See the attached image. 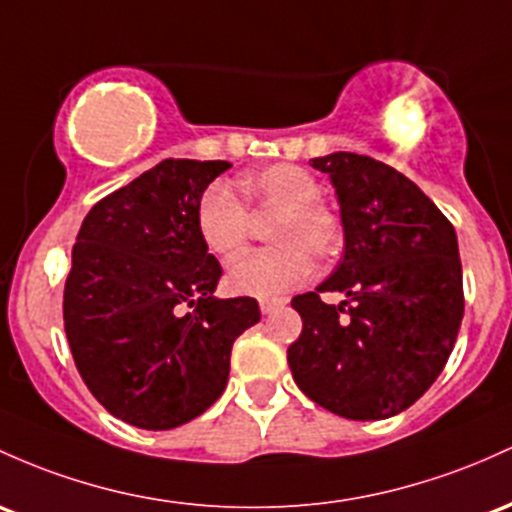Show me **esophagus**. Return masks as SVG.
Listing matches in <instances>:
<instances>
[{
  "label": "esophagus",
  "instance_id": "1",
  "mask_svg": "<svg viewBox=\"0 0 512 512\" xmlns=\"http://www.w3.org/2000/svg\"><path fill=\"white\" fill-rule=\"evenodd\" d=\"M284 303H286V299H260V311L267 316V313H272L274 308L284 306Z\"/></svg>",
  "mask_w": 512,
  "mask_h": 512
}]
</instances>
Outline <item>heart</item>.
<instances>
[{
  "instance_id": "obj_1",
  "label": "heart",
  "mask_w": 512,
  "mask_h": 512,
  "mask_svg": "<svg viewBox=\"0 0 512 512\" xmlns=\"http://www.w3.org/2000/svg\"><path fill=\"white\" fill-rule=\"evenodd\" d=\"M234 199L213 184L196 204V233L218 260H235L252 233L250 214L274 213L269 247L250 252L230 267L226 286L240 296H274L301 284L313 272V255L328 262L340 255L345 226L340 213L320 199V182L306 167L279 162L238 179ZM248 210L245 212L244 209Z\"/></svg>"
}]
</instances>
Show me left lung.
<instances>
[{"mask_svg":"<svg viewBox=\"0 0 512 512\" xmlns=\"http://www.w3.org/2000/svg\"><path fill=\"white\" fill-rule=\"evenodd\" d=\"M330 174L345 255L316 291L294 296L303 330L286 350L296 386L347 420L413 406L445 369L464 316L454 226L413 184L369 155L311 160ZM340 290L330 307L319 299Z\"/></svg>","mask_w":512,"mask_h":512,"instance_id":"1","label":"left lung"}]
</instances>
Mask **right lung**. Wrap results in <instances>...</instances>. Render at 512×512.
<instances>
[{
    "instance_id": "right-lung-1",
    "label": "right lung",
    "mask_w": 512,
    "mask_h": 512,
    "mask_svg": "<svg viewBox=\"0 0 512 512\" xmlns=\"http://www.w3.org/2000/svg\"><path fill=\"white\" fill-rule=\"evenodd\" d=\"M228 167L162 160L97 201L72 247V359L101 406L136 428L172 430L213 406L235 338L260 320L250 296H213L223 269L196 233V204Z\"/></svg>"
}]
</instances>
